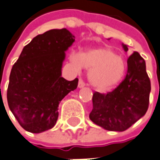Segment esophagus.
<instances>
[{"label":"esophagus","instance_id":"obj_1","mask_svg":"<svg viewBox=\"0 0 160 160\" xmlns=\"http://www.w3.org/2000/svg\"><path fill=\"white\" fill-rule=\"evenodd\" d=\"M85 86H86V84L84 83V81L81 80V79H80V80H79V84H78L79 88H84Z\"/></svg>","mask_w":160,"mask_h":160}]
</instances>
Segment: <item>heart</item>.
I'll return each instance as SVG.
<instances>
[{
  "mask_svg": "<svg viewBox=\"0 0 160 160\" xmlns=\"http://www.w3.org/2000/svg\"><path fill=\"white\" fill-rule=\"evenodd\" d=\"M70 61L76 67L90 70L88 80L94 88L107 91L116 87L125 71V62L109 47L89 49L85 52H72Z\"/></svg>",
  "mask_w": 160,
  "mask_h": 160,
  "instance_id": "b5f03b06",
  "label": "heart"
}]
</instances>
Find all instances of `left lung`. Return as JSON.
<instances>
[{
  "mask_svg": "<svg viewBox=\"0 0 160 160\" xmlns=\"http://www.w3.org/2000/svg\"><path fill=\"white\" fill-rule=\"evenodd\" d=\"M127 52L128 45L122 44ZM124 80L108 94H93V109L90 120L110 131H124L145 115L148 109L151 81L146 72L145 61L134 52L128 60Z\"/></svg>",
  "mask_w": 160,
  "mask_h": 160,
  "instance_id": "left-lung-1",
  "label": "left lung"
}]
</instances>
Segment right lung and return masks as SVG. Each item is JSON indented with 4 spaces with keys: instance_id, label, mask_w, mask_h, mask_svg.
I'll list each match as a JSON object with an SVG mask.
<instances>
[{
    "instance_id": "1",
    "label": "right lung",
    "mask_w": 160,
    "mask_h": 160,
    "mask_svg": "<svg viewBox=\"0 0 160 160\" xmlns=\"http://www.w3.org/2000/svg\"><path fill=\"white\" fill-rule=\"evenodd\" d=\"M66 29L50 30L25 45L12 67L7 99L8 107L23 129L41 133L54 127L58 105L77 88L79 80L62 77L66 52L75 41Z\"/></svg>"
}]
</instances>
